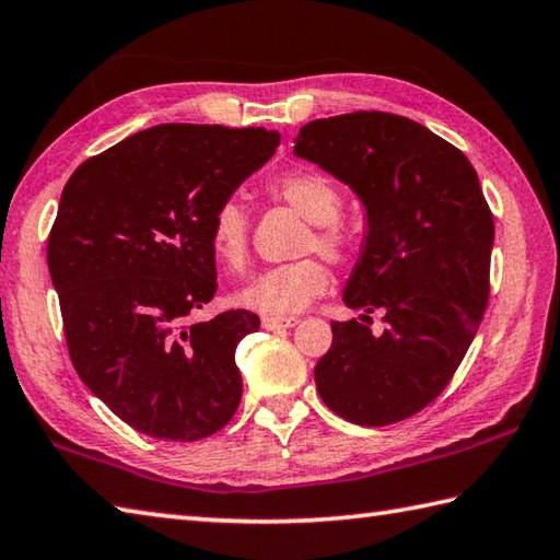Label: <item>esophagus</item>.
I'll return each mask as SVG.
<instances>
[{"label": "esophagus", "instance_id": "1", "mask_svg": "<svg viewBox=\"0 0 560 560\" xmlns=\"http://www.w3.org/2000/svg\"><path fill=\"white\" fill-rule=\"evenodd\" d=\"M260 324H264L266 330L294 328L296 324H300V318H294V316H264V318H260Z\"/></svg>", "mask_w": 560, "mask_h": 560}]
</instances>
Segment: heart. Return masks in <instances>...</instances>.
Listing matches in <instances>:
<instances>
[{
	"label": "heart",
	"instance_id": "heart-1",
	"mask_svg": "<svg viewBox=\"0 0 560 560\" xmlns=\"http://www.w3.org/2000/svg\"><path fill=\"white\" fill-rule=\"evenodd\" d=\"M270 192L314 224L306 248H318L328 258H343L348 238L336 224L343 212V198L324 174L292 171L270 184ZM248 212L238 198H224L210 217V246L222 266L242 268L248 248ZM330 288V272L322 258H300L256 272L244 288L234 292V302L268 316L304 312L318 294Z\"/></svg>",
	"mask_w": 560,
	"mask_h": 560
}]
</instances>
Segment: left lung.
<instances>
[{
  "label": "left lung",
  "mask_w": 560,
  "mask_h": 560,
  "mask_svg": "<svg viewBox=\"0 0 560 560\" xmlns=\"http://www.w3.org/2000/svg\"><path fill=\"white\" fill-rule=\"evenodd\" d=\"M294 156L360 198L368 230L343 290L368 322H334L316 362L318 396L355 425H392L423 410L459 368L488 304L493 214L474 166L425 125L380 110L306 122Z\"/></svg>",
  "instance_id": "obj_1"
}]
</instances>
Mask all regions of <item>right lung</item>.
Returning <instances> with one entry per match:
<instances>
[{
	"label": "right lung",
	"mask_w": 560,
	"mask_h": 560,
	"mask_svg": "<svg viewBox=\"0 0 560 560\" xmlns=\"http://www.w3.org/2000/svg\"><path fill=\"white\" fill-rule=\"evenodd\" d=\"M278 130L166 122L79 166L48 238L77 374L130 428L192 442L242 401L246 310L190 324L217 290L210 217L276 154Z\"/></svg>",
	"instance_id": "right-lung-1"
}]
</instances>
